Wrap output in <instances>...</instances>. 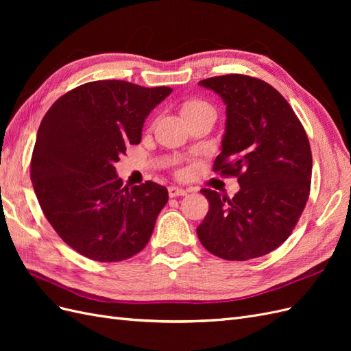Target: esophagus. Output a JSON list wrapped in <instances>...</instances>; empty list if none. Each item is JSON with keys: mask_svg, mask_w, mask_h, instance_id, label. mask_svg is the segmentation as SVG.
Masks as SVG:
<instances>
[{"mask_svg": "<svg viewBox=\"0 0 351 351\" xmlns=\"http://www.w3.org/2000/svg\"><path fill=\"white\" fill-rule=\"evenodd\" d=\"M168 195H169V197H177V196H184V195H187V192H186L184 189H180V187L171 186V187H168Z\"/></svg>", "mask_w": 351, "mask_h": 351, "instance_id": "34e87169", "label": "esophagus"}]
</instances>
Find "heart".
Wrapping results in <instances>:
<instances>
[{
	"label": "heart",
	"mask_w": 351,
	"mask_h": 351,
	"mask_svg": "<svg viewBox=\"0 0 351 351\" xmlns=\"http://www.w3.org/2000/svg\"><path fill=\"white\" fill-rule=\"evenodd\" d=\"M205 107H209V105L204 101H199V99H195V101H189L187 104H184L183 107V112H187V111H196V110H200V108H205ZM187 169L186 168H180L178 169V174L180 176H186Z\"/></svg>",
	"instance_id": "obj_1"
}]
</instances>
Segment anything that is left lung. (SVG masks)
<instances>
[{"instance_id": "1", "label": "left lung", "mask_w": 351, "mask_h": 351, "mask_svg": "<svg viewBox=\"0 0 351 351\" xmlns=\"http://www.w3.org/2000/svg\"><path fill=\"white\" fill-rule=\"evenodd\" d=\"M199 83L227 105L222 152L212 168L221 177H236L240 190L232 197L200 190L209 210L197 237L221 259L263 256L290 237L309 199V139L290 104L269 83L237 73Z\"/></svg>"}]
</instances>
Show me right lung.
Wrapping results in <instances>:
<instances>
[{
	"mask_svg": "<svg viewBox=\"0 0 351 351\" xmlns=\"http://www.w3.org/2000/svg\"><path fill=\"white\" fill-rule=\"evenodd\" d=\"M171 92L89 82L60 97L42 120L30 180L52 228L83 256L120 262L149 241L168 190L152 182L123 187L114 162L141 142L145 119Z\"/></svg>",
	"mask_w": 351,
	"mask_h": 351,
	"instance_id": "add662e5",
	"label": "right lung"
}]
</instances>
